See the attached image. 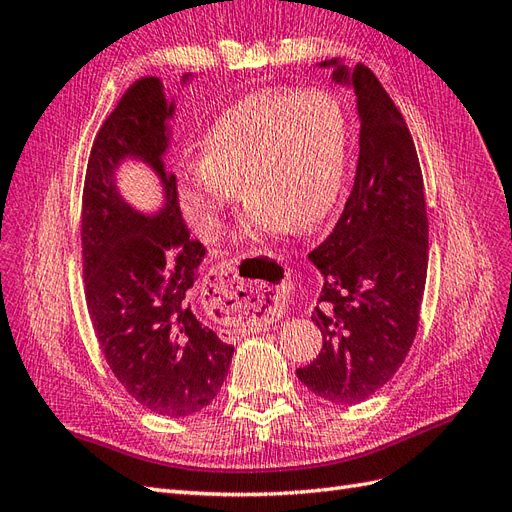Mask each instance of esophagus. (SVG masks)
Masks as SVG:
<instances>
[{
    "instance_id": "34e87169",
    "label": "esophagus",
    "mask_w": 512,
    "mask_h": 512,
    "mask_svg": "<svg viewBox=\"0 0 512 512\" xmlns=\"http://www.w3.org/2000/svg\"><path fill=\"white\" fill-rule=\"evenodd\" d=\"M258 275H269V280L241 278L234 260H224L209 273L204 286L206 306L226 323L237 321H273L280 316L286 299V280L282 267L260 262Z\"/></svg>"
}]
</instances>
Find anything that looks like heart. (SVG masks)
Segmentation results:
<instances>
[{"label":"heart","mask_w":512,"mask_h":512,"mask_svg":"<svg viewBox=\"0 0 512 512\" xmlns=\"http://www.w3.org/2000/svg\"><path fill=\"white\" fill-rule=\"evenodd\" d=\"M200 168L176 187L185 217L213 241L237 189L252 204L243 237L310 232L334 209L347 159V116L325 90H258L200 137Z\"/></svg>","instance_id":"obj_1"}]
</instances>
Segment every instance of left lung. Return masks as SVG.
Returning a JSON list of instances; mask_svg holds the SVG:
<instances>
[{"instance_id": "obj_1", "label": "left lung", "mask_w": 512, "mask_h": 512, "mask_svg": "<svg viewBox=\"0 0 512 512\" xmlns=\"http://www.w3.org/2000/svg\"><path fill=\"white\" fill-rule=\"evenodd\" d=\"M334 68L359 116L355 183L329 237L310 252L323 275L312 321L319 357L299 381L336 405H355L388 383L416 338L428 267L422 170L403 114L368 66Z\"/></svg>"}]
</instances>
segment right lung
<instances>
[{"label":"right lung","mask_w":512,"mask_h":512,"mask_svg":"<svg viewBox=\"0 0 512 512\" xmlns=\"http://www.w3.org/2000/svg\"><path fill=\"white\" fill-rule=\"evenodd\" d=\"M172 116L161 79L142 77L103 122L86 172L81 256L94 334L116 379L146 409L185 418L217 396L234 347L191 308L206 252L189 239L176 176L163 163ZM127 158L160 176L164 206L157 214L137 212L121 198L115 172Z\"/></svg>","instance_id":"right-lung-1"}]
</instances>
